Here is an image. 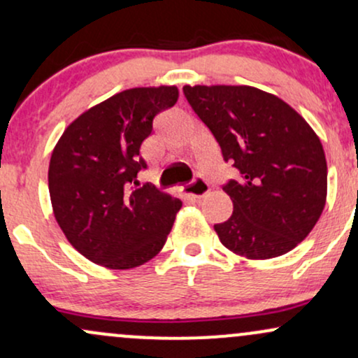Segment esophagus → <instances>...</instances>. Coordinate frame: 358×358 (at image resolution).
I'll return each instance as SVG.
<instances>
[{"mask_svg":"<svg viewBox=\"0 0 358 358\" xmlns=\"http://www.w3.org/2000/svg\"><path fill=\"white\" fill-rule=\"evenodd\" d=\"M182 190L187 193V195L193 196V199H202L203 195H207L208 190H210V187H208V182L205 178H200V176H196L193 182H190L188 185H185L182 187Z\"/></svg>","mask_w":358,"mask_h":358,"instance_id":"esophagus-1","label":"esophagus"}]
</instances>
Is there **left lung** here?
Wrapping results in <instances>:
<instances>
[{"label": "left lung", "instance_id": "obj_1", "mask_svg": "<svg viewBox=\"0 0 358 358\" xmlns=\"http://www.w3.org/2000/svg\"><path fill=\"white\" fill-rule=\"evenodd\" d=\"M195 114L239 171L224 192L234 212L215 224L222 244L248 259L289 252L322 215L327 159L310 124L285 101L249 85H185Z\"/></svg>", "mask_w": 358, "mask_h": 358}]
</instances>
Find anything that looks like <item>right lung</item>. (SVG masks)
<instances>
[{
  "instance_id": "obj_1",
  "label": "right lung",
  "mask_w": 358,
  "mask_h": 358,
  "mask_svg": "<svg viewBox=\"0 0 358 358\" xmlns=\"http://www.w3.org/2000/svg\"><path fill=\"white\" fill-rule=\"evenodd\" d=\"M176 101L178 89L166 85L122 90L80 114L57 143L48 166L53 213L89 261L138 268L165 245L182 202L133 183L146 170L139 148L155 116Z\"/></svg>"
}]
</instances>
